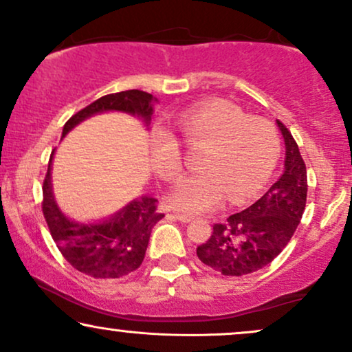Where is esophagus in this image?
<instances>
[{
    "instance_id": "esophagus-1",
    "label": "esophagus",
    "mask_w": 352,
    "mask_h": 352,
    "mask_svg": "<svg viewBox=\"0 0 352 352\" xmlns=\"http://www.w3.org/2000/svg\"><path fill=\"white\" fill-rule=\"evenodd\" d=\"M175 218L182 223H188V221L193 220V215H188V213H175Z\"/></svg>"
}]
</instances>
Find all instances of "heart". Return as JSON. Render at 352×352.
<instances>
[{
    "label": "heart",
    "mask_w": 352,
    "mask_h": 352,
    "mask_svg": "<svg viewBox=\"0 0 352 352\" xmlns=\"http://www.w3.org/2000/svg\"><path fill=\"white\" fill-rule=\"evenodd\" d=\"M182 139L192 151H201L199 173L180 182L168 201L175 208L199 213L215 208L225 199L243 204L268 182L280 155L276 131L263 119H250L230 102H207L185 111L177 120ZM152 165L160 179L177 182L184 173L180 145L165 131L152 139Z\"/></svg>",
    "instance_id": "b5f03b06"
}]
</instances>
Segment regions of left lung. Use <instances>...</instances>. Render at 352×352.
Here are the masks:
<instances>
[{
	"label": "left lung",
	"mask_w": 352,
	"mask_h": 352,
	"mask_svg": "<svg viewBox=\"0 0 352 352\" xmlns=\"http://www.w3.org/2000/svg\"><path fill=\"white\" fill-rule=\"evenodd\" d=\"M285 140V170L268 192L227 223L215 225L197 248L201 263L225 276H243L265 268L283 252L300 225L306 205V165L292 132L276 120Z\"/></svg>",
	"instance_id": "obj_1"
}]
</instances>
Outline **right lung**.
Masks as SVG:
<instances>
[{
    "label": "right lung",
    "instance_id": "1",
    "mask_svg": "<svg viewBox=\"0 0 352 352\" xmlns=\"http://www.w3.org/2000/svg\"><path fill=\"white\" fill-rule=\"evenodd\" d=\"M157 102V98L139 89L107 94L72 116L64 124L60 139L89 117L104 112H124L137 117L148 129ZM52 157L54 151L43 185V213L63 256L72 268L98 280H114L135 272L144 261L152 228L164 218L162 213L157 212V199L144 195L129 201L107 218L94 221L74 220L60 210L52 192Z\"/></svg>",
    "mask_w": 352,
    "mask_h": 352
}]
</instances>
